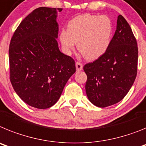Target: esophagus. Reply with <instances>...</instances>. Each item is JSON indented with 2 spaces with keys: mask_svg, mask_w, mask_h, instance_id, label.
I'll return each mask as SVG.
<instances>
[{
  "mask_svg": "<svg viewBox=\"0 0 146 146\" xmlns=\"http://www.w3.org/2000/svg\"><path fill=\"white\" fill-rule=\"evenodd\" d=\"M76 70L78 71H80V70H82L83 69V64L80 62H77L76 63Z\"/></svg>",
  "mask_w": 146,
  "mask_h": 146,
  "instance_id": "obj_1",
  "label": "esophagus"
}]
</instances>
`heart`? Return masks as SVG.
<instances>
[{"label":"heart","instance_id":"b5f03b06","mask_svg":"<svg viewBox=\"0 0 146 146\" xmlns=\"http://www.w3.org/2000/svg\"><path fill=\"white\" fill-rule=\"evenodd\" d=\"M112 35V24L106 16L86 15L73 17L68 23L67 31L62 30L59 40L67 54L74 49L88 60L99 58L107 50Z\"/></svg>","mask_w":146,"mask_h":146}]
</instances>
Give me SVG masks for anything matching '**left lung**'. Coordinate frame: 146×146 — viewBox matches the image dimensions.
<instances>
[{
    "instance_id": "8db88e82",
    "label": "left lung",
    "mask_w": 146,
    "mask_h": 146,
    "mask_svg": "<svg viewBox=\"0 0 146 146\" xmlns=\"http://www.w3.org/2000/svg\"><path fill=\"white\" fill-rule=\"evenodd\" d=\"M137 60L136 38L126 19L120 15L107 50L83 68L87 76L86 93L91 103L103 108L121 101L136 78Z\"/></svg>"
}]
</instances>
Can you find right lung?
Returning a JSON list of instances; mask_svg holds the SVG:
<instances>
[{"label":"right lung","mask_w":146,"mask_h":146,"mask_svg":"<svg viewBox=\"0 0 146 146\" xmlns=\"http://www.w3.org/2000/svg\"><path fill=\"white\" fill-rule=\"evenodd\" d=\"M62 10L35 9L20 23L10 41V82L19 97L35 108L55 104L76 72L74 59L59 50L56 41V13Z\"/></svg>","instance_id":"add662e5"}]
</instances>
